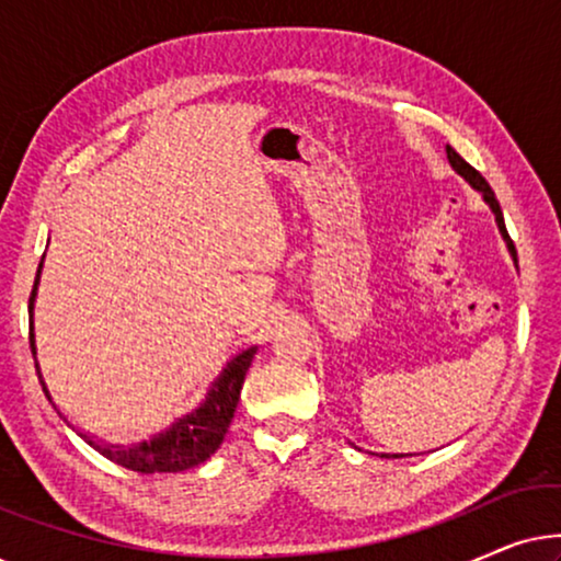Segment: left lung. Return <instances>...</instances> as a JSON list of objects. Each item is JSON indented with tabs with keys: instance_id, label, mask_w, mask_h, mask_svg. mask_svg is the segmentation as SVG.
<instances>
[{
	"instance_id": "left-lung-1",
	"label": "left lung",
	"mask_w": 561,
	"mask_h": 561,
	"mask_svg": "<svg viewBox=\"0 0 561 561\" xmlns=\"http://www.w3.org/2000/svg\"><path fill=\"white\" fill-rule=\"evenodd\" d=\"M447 158H449V163H451V168H455V171L462 175V179L470 183V186L474 188V191H480L482 194V198H485V204L490 206V209H493V214H495V221H497V229H501V234H503V240H505V244H508V252L513 255V263L518 265V257H516V248H513V240L508 237V229H505V221H503V211H501V204H497V198H495V194H493V188H490V183L482 179V175L474 171V168L467 163V160L459 156V152L455 150V148H449L447 145ZM380 457H390V455H380ZM393 457H403V455H393Z\"/></svg>"
}]
</instances>
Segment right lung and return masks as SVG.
<instances>
[{
    "instance_id": "add662e5",
    "label": "right lung",
    "mask_w": 561,
    "mask_h": 561,
    "mask_svg": "<svg viewBox=\"0 0 561 561\" xmlns=\"http://www.w3.org/2000/svg\"><path fill=\"white\" fill-rule=\"evenodd\" d=\"M41 271L43 263L37 265V275H35V286L33 294H30V350H33V359H35V370L37 378H41V386L48 396V401L53 403L50 390L45 386L43 373H41V363H37V347H35V296H37V283H41ZM257 347H248L242 350L240 355H234L229 359L225 370L217 380L211 382L209 393H206L204 403L198 405L196 411L186 413L179 421H173L165 432H160L156 436H150L148 442L133 444V447H117V444H104L94 439V436L79 432V436L89 447H94L99 455H104L106 459H112L114 465L127 467L133 472H142V474H152V472H183L191 470V467L202 465L209 459L214 451L219 449L221 439H225L229 424H232L237 401H240V390L244 382V375H248L252 357H255ZM53 409L58 411V405L53 403ZM60 413V411H58ZM64 416V413H60ZM64 421H68L64 416Z\"/></svg>"
}]
</instances>
